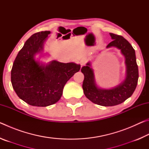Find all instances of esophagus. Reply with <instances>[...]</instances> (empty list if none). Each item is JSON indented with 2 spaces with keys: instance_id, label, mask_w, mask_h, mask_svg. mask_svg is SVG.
Instances as JSON below:
<instances>
[{
  "instance_id": "esophagus-1",
  "label": "esophagus",
  "mask_w": 149,
  "mask_h": 149,
  "mask_svg": "<svg viewBox=\"0 0 149 149\" xmlns=\"http://www.w3.org/2000/svg\"><path fill=\"white\" fill-rule=\"evenodd\" d=\"M86 62H87V61H86V60L85 59H83V60H81V62H80V64H81V65H85V64H86Z\"/></svg>"
}]
</instances>
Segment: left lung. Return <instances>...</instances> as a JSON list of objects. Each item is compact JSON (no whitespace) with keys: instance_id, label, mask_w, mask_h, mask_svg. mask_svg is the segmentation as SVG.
<instances>
[{"instance_id":"8db88e82","label":"left lung","mask_w":149,"mask_h":149,"mask_svg":"<svg viewBox=\"0 0 149 149\" xmlns=\"http://www.w3.org/2000/svg\"><path fill=\"white\" fill-rule=\"evenodd\" d=\"M110 35L113 41L107 47H117L125 56L127 75L124 81L113 89H101L96 85L94 74L89 63L81 70L84 75L82 87L85 97L95 104L104 107L118 105L130 97L137 87L139 78L135 52L132 45L121 35L114 33H110Z\"/></svg>"}]
</instances>
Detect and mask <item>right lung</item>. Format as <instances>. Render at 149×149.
<instances>
[{
  "label": "right lung",
  "instance_id": "1",
  "mask_svg": "<svg viewBox=\"0 0 149 149\" xmlns=\"http://www.w3.org/2000/svg\"><path fill=\"white\" fill-rule=\"evenodd\" d=\"M50 33L31 35L19 51L11 70L12 85L17 95L35 107H47L58 101L65 84L81 68L75 63L52 61L42 65L35 61L34 56L42 50Z\"/></svg>",
  "mask_w": 149,
  "mask_h": 149
}]
</instances>
